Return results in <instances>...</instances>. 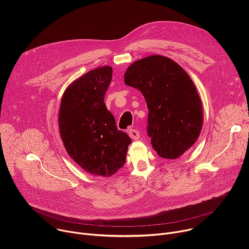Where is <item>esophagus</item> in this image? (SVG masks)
Masks as SVG:
<instances>
[{
  "mask_svg": "<svg viewBox=\"0 0 249 249\" xmlns=\"http://www.w3.org/2000/svg\"><path fill=\"white\" fill-rule=\"evenodd\" d=\"M129 136L130 138H132L133 140H138L140 138V133L138 130L136 129H130L129 131Z\"/></svg>",
  "mask_w": 249,
  "mask_h": 249,
  "instance_id": "1",
  "label": "esophagus"
}]
</instances>
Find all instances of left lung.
<instances>
[{
	"label": "left lung",
	"instance_id": "8db88e82",
	"mask_svg": "<svg viewBox=\"0 0 249 249\" xmlns=\"http://www.w3.org/2000/svg\"><path fill=\"white\" fill-rule=\"evenodd\" d=\"M124 81L146 99L147 131L160 158L175 160L194 145L203 107L194 83L178 64L164 56H148L129 66Z\"/></svg>",
	"mask_w": 249,
	"mask_h": 249
}]
</instances>
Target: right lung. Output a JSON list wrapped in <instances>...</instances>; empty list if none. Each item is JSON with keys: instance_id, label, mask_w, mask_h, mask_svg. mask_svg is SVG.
<instances>
[{"instance_id": "obj_1", "label": "right lung", "mask_w": 249, "mask_h": 249, "mask_svg": "<svg viewBox=\"0 0 249 249\" xmlns=\"http://www.w3.org/2000/svg\"><path fill=\"white\" fill-rule=\"evenodd\" d=\"M112 68L89 71L65 90L59 109V130L66 151L85 171L108 177L126 160L131 139L116 126L104 95Z\"/></svg>"}]
</instances>
